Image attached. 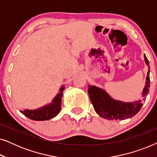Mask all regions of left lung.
Instances as JSON below:
<instances>
[{
  "label": "left lung",
  "instance_id": "8db88e82",
  "mask_svg": "<svg viewBox=\"0 0 157 157\" xmlns=\"http://www.w3.org/2000/svg\"><path fill=\"white\" fill-rule=\"evenodd\" d=\"M144 61L149 66V71L146 78V85L142 93V98L137 101L124 103L113 100L104 90L94 86H88V93L91 98L94 110L100 117L108 120H124L132 118L140 111L144 101L149 91V63L144 54Z\"/></svg>",
  "mask_w": 157,
  "mask_h": 157
}]
</instances>
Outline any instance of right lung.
<instances>
[{"label": "right lung", "mask_w": 157, "mask_h": 157, "mask_svg": "<svg viewBox=\"0 0 157 157\" xmlns=\"http://www.w3.org/2000/svg\"><path fill=\"white\" fill-rule=\"evenodd\" d=\"M64 87L62 86L60 89V93L56 96L51 104L46 105L35 110L21 111V112L30 119L34 121H46L55 117L61 109V98L63 96Z\"/></svg>", "instance_id": "right-lung-1"}]
</instances>
